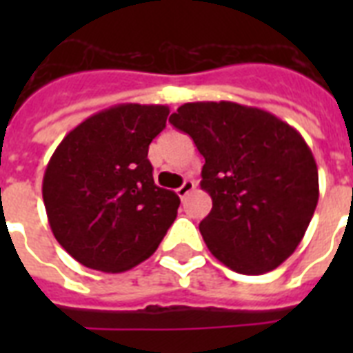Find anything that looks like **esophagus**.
<instances>
[{
	"label": "esophagus",
	"instance_id": "1",
	"mask_svg": "<svg viewBox=\"0 0 353 353\" xmlns=\"http://www.w3.org/2000/svg\"><path fill=\"white\" fill-rule=\"evenodd\" d=\"M194 188H196V183H194L192 179H185V183H183L181 187L177 188L176 192H177V196H179V198H185L188 192H192Z\"/></svg>",
	"mask_w": 353,
	"mask_h": 353
}]
</instances>
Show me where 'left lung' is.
Listing matches in <instances>:
<instances>
[{"label": "left lung", "instance_id": "1", "mask_svg": "<svg viewBox=\"0 0 353 353\" xmlns=\"http://www.w3.org/2000/svg\"><path fill=\"white\" fill-rule=\"evenodd\" d=\"M205 157L212 198L199 223L209 251L241 274H263L295 252L319 201L312 150L295 128L260 108L188 102L170 115Z\"/></svg>", "mask_w": 353, "mask_h": 353}]
</instances>
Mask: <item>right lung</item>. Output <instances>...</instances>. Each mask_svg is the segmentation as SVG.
I'll return each instance as SVG.
<instances>
[{"label":"right lung","mask_w":353,"mask_h":353,"mask_svg":"<svg viewBox=\"0 0 353 353\" xmlns=\"http://www.w3.org/2000/svg\"><path fill=\"white\" fill-rule=\"evenodd\" d=\"M168 106L117 104L62 139L43 174V203L58 243L82 265L122 273L159 247L179 207L154 183L148 146Z\"/></svg>","instance_id":"right-lung-1"}]
</instances>
